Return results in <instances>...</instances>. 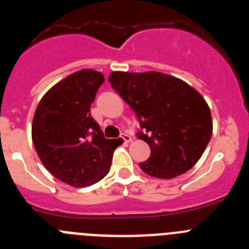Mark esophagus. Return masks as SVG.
<instances>
[{
    "mask_svg": "<svg viewBox=\"0 0 249 249\" xmlns=\"http://www.w3.org/2000/svg\"><path fill=\"white\" fill-rule=\"evenodd\" d=\"M121 137H122V140L124 141V142H126V143H128V142H131V141H132V137H131V136L126 135V133H123V135L121 136Z\"/></svg>",
    "mask_w": 249,
    "mask_h": 249,
    "instance_id": "obj_1",
    "label": "esophagus"
}]
</instances>
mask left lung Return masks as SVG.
I'll return each instance as SVG.
<instances>
[{
    "mask_svg": "<svg viewBox=\"0 0 249 249\" xmlns=\"http://www.w3.org/2000/svg\"><path fill=\"white\" fill-rule=\"evenodd\" d=\"M111 86L138 118V138L147 142L151 156L140 163L147 175L175 178L192 168L212 136L210 107L184 81L160 72H112Z\"/></svg>",
    "mask_w": 249,
    "mask_h": 249,
    "instance_id": "left-lung-1",
    "label": "left lung"
}]
</instances>
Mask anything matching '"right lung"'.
<instances>
[{
    "label": "right lung",
    "mask_w": 249,
    "mask_h": 249,
    "mask_svg": "<svg viewBox=\"0 0 249 249\" xmlns=\"http://www.w3.org/2000/svg\"><path fill=\"white\" fill-rule=\"evenodd\" d=\"M103 82L101 72L81 70L54 85L37 106L32 122L37 155L51 175L70 186L101 181L120 146L118 140H106L89 112Z\"/></svg>",
    "instance_id": "add662e5"
}]
</instances>
